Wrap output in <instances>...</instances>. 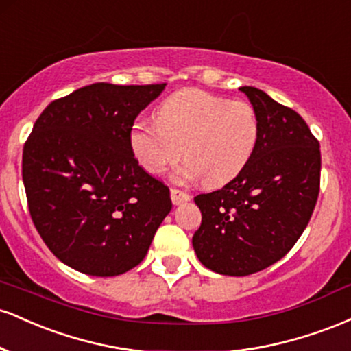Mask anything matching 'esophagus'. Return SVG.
<instances>
[{
	"label": "esophagus",
	"mask_w": 351,
	"mask_h": 351,
	"mask_svg": "<svg viewBox=\"0 0 351 351\" xmlns=\"http://www.w3.org/2000/svg\"><path fill=\"white\" fill-rule=\"evenodd\" d=\"M170 196H171V201H173V204H175V206H178V204L186 203V201H189L188 193L181 191V189H176V188H171Z\"/></svg>",
	"instance_id": "34e87169"
}]
</instances>
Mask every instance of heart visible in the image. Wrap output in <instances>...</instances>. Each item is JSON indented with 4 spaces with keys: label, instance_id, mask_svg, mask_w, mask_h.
<instances>
[{
    "label": "heart",
    "instance_id": "heart-1",
    "mask_svg": "<svg viewBox=\"0 0 351 351\" xmlns=\"http://www.w3.org/2000/svg\"><path fill=\"white\" fill-rule=\"evenodd\" d=\"M156 122H136L128 132L135 162L153 176L186 158L178 180L223 186L241 175L259 140V120L251 104L183 88L156 107Z\"/></svg>",
    "mask_w": 351,
    "mask_h": 351
}]
</instances>
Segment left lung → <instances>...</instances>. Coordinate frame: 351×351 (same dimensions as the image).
Masks as SVG:
<instances>
[{"mask_svg":"<svg viewBox=\"0 0 351 351\" xmlns=\"http://www.w3.org/2000/svg\"><path fill=\"white\" fill-rule=\"evenodd\" d=\"M259 120L252 158L226 186L195 198L193 247L204 267L243 277L285 256L307 228L320 189V145L305 120L256 87H239Z\"/></svg>","mask_w":351,"mask_h":351,"instance_id":"left-lung-1","label":"left lung"}]
</instances>
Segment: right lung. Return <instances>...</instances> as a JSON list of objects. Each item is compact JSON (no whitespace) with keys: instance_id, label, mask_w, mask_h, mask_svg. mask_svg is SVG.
Here are the masks:
<instances>
[{"instance_id":"right-lung-1","label":"right lung","mask_w":351,"mask_h":351,"mask_svg":"<svg viewBox=\"0 0 351 351\" xmlns=\"http://www.w3.org/2000/svg\"><path fill=\"white\" fill-rule=\"evenodd\" d=\"M165 86L92 84L36 120L23 150L29 213L51 252L75 271L112 277L134 269L171 211L170 189L128 148L136 115Z\"/></svg>"}]
</instances>
